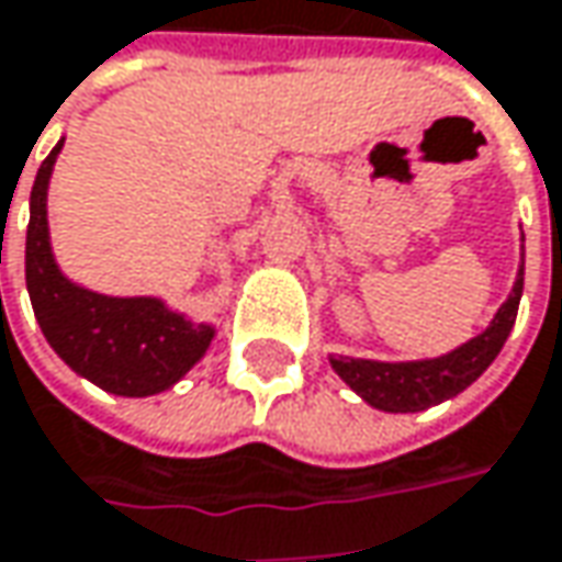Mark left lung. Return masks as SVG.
I'll use <instances>...</instances> for the list:
<instances>
[{"instance_id":"left-lung-1","label":"left lung","mask_w":562,"mask_h":562,"mask_svg":"<svg viewBox=\"0 0 562 562\" xmlns=\"http://www.w3.org/2000/svg\"><path fill=\"white\" fill-rule=\"evenodd\" d=\"M521 284H525V262L519 266L513 294L506 296V303L496 310L491 325L481 335H474L471 341H464L462 348L442 353V357L402 360V363L363 360V357H328V363L367 405L389 411V414L427 411V407L464 392L496 360V353L503 351V345L516 325Z\"/></svg>"}]
</instances>
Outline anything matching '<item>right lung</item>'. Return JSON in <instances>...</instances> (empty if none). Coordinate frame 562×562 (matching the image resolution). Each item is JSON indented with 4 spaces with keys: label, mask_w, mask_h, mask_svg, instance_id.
I'll use <instances>...</instances> for the list:
<instances>
[{
    "label": "right lung",
    "mask_w": 562,
    "mask_h": 562,
    "mask_svg": "<svg viewBox=\"0 0 562 562\" xmlns=\"http://www.w3.org/2000/svg\"><path fill=\"white\" fill-rule=\"evenodd\" d=\"M66 142V138H63ZM63 142L41 164L31 189L24 278L49 348L103 392L145 398L170 389L205 357L214 325L189 323L157 296H106L69 281L53 256L46 189Z\"/></svg>",
    "instance_id": "obj_1"
}]
</instances>
